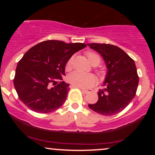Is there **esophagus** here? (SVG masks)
I'll return each instance as SVG.
<instances>
[{
	"label": "esophagus",
	"mask_w": 155,
	"mask_h": 155,
	"mask_svg": "<svg viewBox=\"0 0 155 155\" xmlns=\"http://www.w3.org/2000/svg\"><path fill=\"white\" fill-rule=\"evenodd\" d=\"M81 92H82L84 94L90 93V92H91L92 91L91 89H88V90H84V89H81Z\"/></svg>",
	"instance_id": "34e87169"
}]
</instances>
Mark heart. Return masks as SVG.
Wrapping results in <instances>:
<instances>
[{
  "label": "heart",
  "instance_id": "1",
  "mask_svg": "<svg viewBox=\"0 0 155 155\" xmlns=\"http://www.w3.org/2000/svg\"><path fill=\"white\" fill-rule=\"evenodd\" d=\"M87 57L88 60L92 65H98L101 63V58L98 54L96 53L89 51L87 52ZM73 63V58H71L68 61L66 65V68L70 70L71 68ZM68 81L74 87L79 88H87L92 86L95 82V77L92 74H84L80 71H74L68 76Z\"/></svg>",
  "mask_w": 155,
  "mask_h": 155
}]
</instances>
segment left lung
<instances>
[{"label":"left lung","mask_w":155,"mask_h":155,"mask_svg":"<svg viewBox=\"0 0 155 155\" xmlns=\"http://www.w3.org/2000/svg\"><path fill=\"white\" fill-rule=\"evenodd\" d=\"M87 44L101 55L107 68L103 89L97 92L98 101L89 104V107L105 116L116 114L127 107L136 95L139 78L134 60L117 46Z\"/></svg>","instance_id":"1"}]
</instances>
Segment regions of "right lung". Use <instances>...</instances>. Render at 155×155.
Masks as SVG:
<instances>
[{
  "label": "right lung",
  "mask_w": 155,
  "mask_h": 155,
  "mask_svg": "<svg viewBox=\"0 0 155 155\" xmlns=\"http://www.w3.org/2000/svg\"><path fill=\"white\" fill-rule=\"evenodd\" d=\"M86 47L83 43L48 40L31 48L16 68L14 84L20 101L38 113L59 108L70 90L68 84L63 81L67 62Z\"/></svg>",
  "instance_id": "add662e5"
}]
</instances>
